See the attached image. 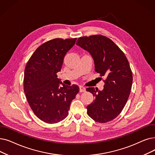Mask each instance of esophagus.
I'll use <instances>...</instances> for the list:
<instances>
[{
    "instance_id": "34e87169",
    "label": "esophagus",
    "mask_w": 155,
    "mask_h": 155,
    "mask_svg": "<svg viewBox=\"0 0 155 155\" xmlns=\"http://www.w3.org/2000/svg\"><path fill=\"white\" fill-rule=\"evenodd\" d=\"M79 91L80 92H85V88L84 86L82 85H80L79 86Z\"/></svg>"
}]
</instances>
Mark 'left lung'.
Returning <instances> with one entry per match:
<instances>
[{"label":"left lung","instance_id":"left-lung-1","mask_svg":"<svg viewBox=\"0 0 155 155\" xmlns=\"http://www.w3.org/2000/svg\"><path fill=\"white\" fill-rule=\"evenodd\" d=\"M77 45L89 52L101 77H105L102 91L87 88L94 99L87 106V115L96 122L106 123L115 119L129 97L132 73L124 53L111 40L101 35L80 37Z\"/></svg>","mask_w":155,"mask_h":155}]
</instances>
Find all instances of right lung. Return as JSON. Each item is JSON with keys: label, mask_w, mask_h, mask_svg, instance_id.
Instances as JSON below:
<instances>
[{"label": "right lung", "mask_w": 155, "mask_h": 155, "mask_svg": "<svg viewBox=\"0 0 155 155\" xmlns=\"http://www.w3.org/2000/svg\"><path fill=\"white\" fill-rule=\"evenodd\" d=\"M76 40L55 38L46 42L36 49L25 67L26 99L35 115L45 123L56 124L68 116L71 102L79 91L78 85H64L57 78L66 53Z\"/></svg>", "instance_id": "1"}]
</instances>
